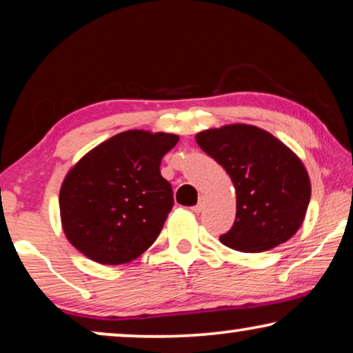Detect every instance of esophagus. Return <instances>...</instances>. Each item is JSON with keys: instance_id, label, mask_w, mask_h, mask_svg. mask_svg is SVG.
Instances as JSON below:
<instances>
[{"instance_id": "34e87169", "label": "esophagus", "mask_w": 353, "mask_h": 353, "mask_svg": "<svg viewBox=\"0 0 353 353\" xmlns=\"http://www.w3.org/2000/svg\"><path fill=\"white\" fill-rule=\"evenodd\" d=\"M202 210H204V201H199L194 207H192V212H196V214H199Z\"/></svg>"}]
</instances>
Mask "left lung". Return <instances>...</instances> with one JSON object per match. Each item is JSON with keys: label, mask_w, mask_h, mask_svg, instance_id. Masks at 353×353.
I'll use <instances>...</instances> for the list:
<instances>
[{"label": "left lung", "mask_w": 353, "mask_h": 353, "mask_svg": "<svg viewBox=\"0 0 353 353\" xmlns=\"http://www.w3.org/2000/svg\"><path fill=\"white\" fill-rule=\"evenodd\" d=\"M202 151L228 173L236 219L220 241L239 252H263L291 239L305 219L312 186L307 168L286 144L245 123L196 134Z\"/></svg>", "instance_id": "left-lung-1"}]
</instances>
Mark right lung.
<instances>
[{"instance_id": "1", "label": "right lung", "mask_w": 353, "mask_h": 353, "mask_svg": "<svg viewBox=\"0 0 353 353\" xmlns=\"http://www.w3.org/2000/svg\"><path fill=\"white\" fill-rule=\"evenodd\" d=\"M176 134L128 130L85 154L59 192L62 230L77 250L103 265L139 257L157 239L173 207L162 157Z\"/></svg>"}]
</instances>
